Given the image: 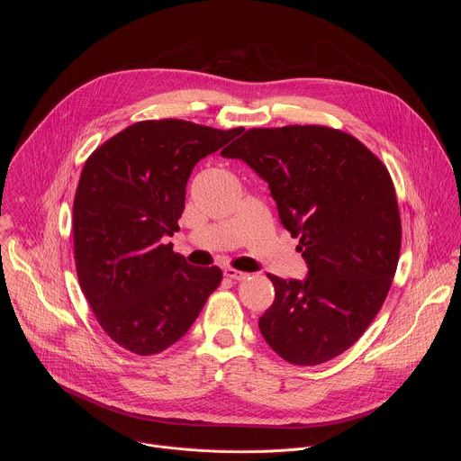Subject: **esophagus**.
Here are the masks:
<instances>
[{"instance_id":"34e87169","label":"esophagus","mask_w":461,"mask_h":461,"mask_svg":"<svg viewBox=\"0 0 461 461\" xmlns=\"http://www.w3.org/2000/svg\"><path fill=\"white\" fill-rule=\"evenodd\" d=\"M224 276H226L228 279H233V281H244V279L249 277V274L239 272V270H233V268H226V270H224Z\"/></svg>"}]
</instances>
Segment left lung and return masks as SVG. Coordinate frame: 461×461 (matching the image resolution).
<instances>
[{
    "label": "left lung",
    "mask_w": 461,
    "mask_h": 461,
    "mask_svg": "<svg viewBox=\"0 0 461 461\" xmlns=\"http://www.w3.org/2000/svg\"><path fill=\"white\" fill-rule=\"evenodd\" d=\"M221 155L268 182L308 265L304 281L268 274L276 299L258 319L262 338L292 365L334 359L363 336L398 268L402 219L388 169L324 125L253 127Z\"/></svg>",
    "instance_id": "left-lung-1"
}]
</instances>
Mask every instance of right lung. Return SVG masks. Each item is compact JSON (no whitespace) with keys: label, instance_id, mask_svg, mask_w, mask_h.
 Wrapping results in <instances>:
<instances>
[{"label":"right lung","instance_id":"obj_1","mask_svg":"<svg viewBox=\"0 0 461 461\" xmlns=\"http://www.w3.org/2000/svg\"><path fill=\"white\" fill-rule=\"evenodd\" d=\"M242 133L185 120L125 127L86 162L73 204L80 288L104 332L153 356L176 343L222 281L191 267L166 237L178 231L194 164Z\"/></svg>","mask_w":461,"mask_h":461}]
</instances>
